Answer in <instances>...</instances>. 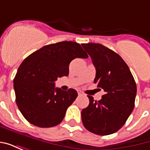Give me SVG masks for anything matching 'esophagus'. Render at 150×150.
<instances>
[{
  "label": "esophagus",
  "mask_w": 150,
  "mask_h": 150,
  "mask_svg": "<svg viewBox=\"0 0 150 150\" xmlns=\"http://www.w3.org/2000/svg\"><path fill=\"white\" fill-rule=\"evenodd\" d=\"M77 92H78L79 95H82V94H83V92H82V91H80V90H77Z\"/></svg>",
  "instance_id": "1"
}]
</instances>
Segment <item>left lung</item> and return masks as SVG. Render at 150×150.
I'll use <instances>...</instances> for the list:
<instances>
[{
	"label": "left lung",
	"instance_id": "left-lung-1",
	"mask_svg": "<svg viewBox=\"0 0 150 150\" xmlns=\"http://www.w3.org/2000/svg\"><path fill=\"white\" fill-rule=\"evenodd\" d=\"M96 67L94 83L104 89L100 100L91 96L89 105L82 110V122L86 129L100 136L117 132L132 113L137 85L129 67L122 58L99 43L83 44Z\"/></svg>",
	"mask_w": 150,
	"mask_h": 150
}]
</instances>
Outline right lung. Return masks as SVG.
<instances>
[{
    "mask_svg": "<svg viewBox=\"0 0 150 150\" xmlns=\"http://www.w3.org/2000/svg\"><path fill=\"white\" fill-rule=\"evenodd\" d=\"M76 58L88 55L79 43L65 41L43 46L21 62L13 88L18 108L30 124L50 128L62 122L78 93L55 88L54 82L68 75L69 64Z\"/></svg>",
    "mask_w": 150,
    "mask_h": 150,
    "instance_id": "add662e5",
    "label": "right lung"
}]
</instances>
